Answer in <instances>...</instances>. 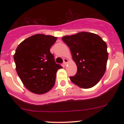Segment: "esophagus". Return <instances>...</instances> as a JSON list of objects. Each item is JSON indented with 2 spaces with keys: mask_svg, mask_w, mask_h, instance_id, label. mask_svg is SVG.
Segmentation results:
<instances>
[{
  "mask_svg": "<svg viewBox=\"0 0 124 124\" xmlns=\"http://www.w3.org/2000/svg\"><path fill=\"white\" fill-rule=\"evenodd\" d=\"M68 60L67 58L63 59V65L64 66L66 65V64H67V63H68Z\"/></svg>",
  "mask_w": 124,
  "mask_h": 124,
  "instance_id": "1",
  "label": "esophagus"
}]
</instances>
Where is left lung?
<instances>
[{
	"label": "left lung",
	"instance_id": "left-lung-1",
	"mask_svg": "<svg viewBox=\"0 0 124 124\" xmlns=\"http://www.w3.org/2000/svg\"><path fill=\"white\" fill-rule=\"evenodd\" d=\"M62 40L70 48L77 65V73L70 76L71 81L84 89L94 86L106 71L108 59L106 43L96 34L84 31L64 36Z\"/></svg>",
	"mask_w": 124,
	"mask_h": 124
}]
</instances>
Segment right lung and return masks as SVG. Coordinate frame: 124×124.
<instances>
[{"label": "right lung", "mask_w": 124, "mask_h": 124, "mask_svg": "<svg viewBox=\"0 0 124 124\" xmlns=\"http://www.w3.org/2000/svg\"><path fill=\"white\" fill-rule=\"evenodd\" d=\"M56 40V37L37 34L17 46L14 55L16 71L30 91L42 94L54 86L57 71L62 68L50 50Z\"/></svg>", "instance_id": "1"}]
</instances>
